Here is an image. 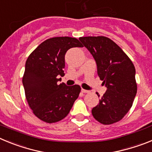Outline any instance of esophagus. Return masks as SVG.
<instances>
[{
    "label": "esophagus",
    "mask_w": 152,
    "mask_h": 152,
    "mask_svg": "<svg viewBox=\"0 0 152 152\" xmlns=\"http://www.w3.org/2000/svg\"><path fill=\"white\" fill-rule=\"evenodd\" d=\"M81 92L84 93V94H88V93H89L90 91H88V90H85V89H81Z\"/></svg>",
    "instance_id": "34e87169"
}]
</instances>
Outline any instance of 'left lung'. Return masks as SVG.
I'll list each match as a JSON object with an SVG mask.
<instances>
[{"mask_svg": "<svg viewBox=\"0 0 152 152\" xmlns=\"http://www.w3.org/2000/svg\"><path fill=\"white\" fill-rule=\"evenodd\" d=\"M94 58L97 74L107 88L93 116L104 125L119 121L132 106L137 93L135 68L117 44L105 36L79 38ZM98 95V94H97Z\"/></svg>", "mask_w": 152, "mask_h": 152, "instance_id": "8db88e82", "label": "left lung"}]
</instances>
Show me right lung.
Wrapping results in <instances>:
<instances>
[{
    "label": "right lung",
    "instance_id": "obj_1",
    "mask_svg": "<svg viewBox=\"0 0 152 152\" xmlns=\"http://www.w3.org/2000/svg\"><path fill=\"white\" fill-rule=\"evenodd\" d=\"M74 47H83L72 37H54L42 42L29 56L23 77L26 100L33 113L48 123H56L69 113L78 97L80 86L59 84L64 75V56Z\"/></svg>",
    "mask_w": 152,
    "mask_h": 152
}]
</instances>
